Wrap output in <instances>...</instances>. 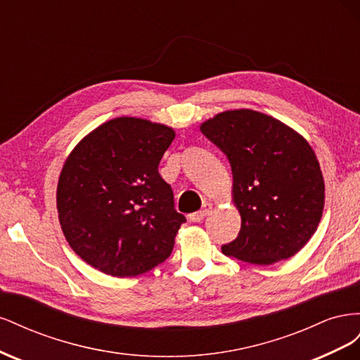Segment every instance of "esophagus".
<instances>
[{
    "label": "esophagus",
    "mask_w": 360,
    "mask_h": 360,
    "mask_svg": "<svg viewBox=\"0 0 360 360\" xmlns=\"http://www.w3.org/2000/svg\"><path fill=\"white\" fill-rule=\"evenodd\" d=\"M212 210V204L210 202H204V205H202V209L200 210V212H195V213H192L191 216H189V219L192 221V222H201L204 217L209 214V212Z\"/></svg>",
    "instance_id": "1"
}]
</instances>
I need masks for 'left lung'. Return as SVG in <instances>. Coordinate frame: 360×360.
<instances>
[{
	"mask_svg": "<svg viewBox=\"0 0 360 360\" xmlns=\"http://www.w3.org/2000/svg\"><path fill=\"white\" fill-rule=\"evenodd\" d=\"M201 132L230 162L233 201L242 217L238 236L222 252L259 266L299 252L324 207L323 174L308 141L252 110L217 114Z\"/></svg>",
	"mask_w": 360,
	"mask_h": 360,
	"instance_id": "obj_1",
	"label": "left lung"
}]
</instances>
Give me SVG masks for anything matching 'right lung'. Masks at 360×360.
I'll return each mask as SVG.
<instances>
[{
    "label": "right lung",
    "mask_w": 360,
    "mask_h": 360,
    "mask_svg": "<svg viewBox=\"0 0 360 360\" xmlns=\"http://www.w3.org/2000/svg\"><path fill=\"white\" fill-rule=\"evenodd\" d=\"M174 130L135 117L103 123L61 169L57 209L64 237L106 275L138 276L163 263L186 217L174 209L159 162Z\"/></svg>",
    "instance_id": "obj_1"
}]
</instances>
